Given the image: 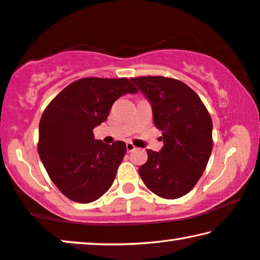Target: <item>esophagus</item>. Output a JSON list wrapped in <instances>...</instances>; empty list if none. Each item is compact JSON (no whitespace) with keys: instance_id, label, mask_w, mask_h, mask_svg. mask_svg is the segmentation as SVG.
Wrapping results in <instances>:
<instances>
[{"instance_id":"esophagus-1","label":"esophagus","mask_w":260,"mask_h":260,"mask_svg":"<svg viewBox=\"0 0 260 260\" xmlns=\"http://www.w3.org/2000/svg\"><path fill=\"white\" fill-rule=\"evenodd\" d=\"M126 148H127V152L129 153V152H133V150L137 149V147H135L132 142H127L126 143Z\"/></svg>"}]
</instances>
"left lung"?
I'll list each match as a JSON object with an SVG mask.
<instances>
[{
	"label": "left lung",
	"instance_id": "1",
	"mask_svg": "<svg viewBox=\"0 0 260 260\" xmlns=\"http://www.w3.org/2000/svg\"><path fill=\"white\" fill-rule=\"evenodd\" d=\"M152 103L154 126L162 131L160 152L147 150L139 168L143 183L162 199L185 195L199 182L212 150V120L202 100L183 81L162 76L131 78Z\"/></svg>",
	"mask_w": 260,
	"mask_h": 260
}]
</instances>
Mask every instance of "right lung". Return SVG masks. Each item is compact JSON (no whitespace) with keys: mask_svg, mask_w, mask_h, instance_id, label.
Listing matches in <instances>:
<instances>
[{"mask_svg":"<svg viewBox=\"0 0 260 260\" xmlns=\"http://www.w3.org/2000/svg\"><path fill=\"white\" fill-rule=\"evenodd\" d=\"M138 90L127 78L86 77L73 81L42 114L38 154L59 191L78 203L102 197L117 175L126 143L106 145L93 135L119 96Z\"/></svg>","mask_w":260,"mask_h":260,"instance_id":"add662e5","label":"right lung"}]
</instances>
